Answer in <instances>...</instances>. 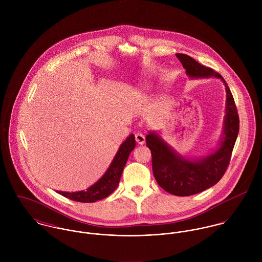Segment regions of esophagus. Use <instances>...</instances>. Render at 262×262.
Masks as SVG:
<instances>
[{"label":"esophagus","instance_id":"esophagus-1","mask_svg":"<svg viewBox=\"0 0 262 262\" xmlns=\"http://www.w3.org/2000/svg\"><path fill=\"white\" fill-rule=\"evenodd\" d=\"M135 140H136V142H137L138 144L142 145V144H144V142H145V137H144V135L141 134V133H136V134H135Z\"/></svg>","mask_w":262,"mask_h":262}]
</instances>
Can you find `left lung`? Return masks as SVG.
Returning a JSON list of instances; mask_svg holds the SVG:
<instances>
[{
	"label": "left lung",
	"instance_id": "8db88e82",
	"mask_svg": "<svg viewBox=\"0 0 262 262\" xmlns=\"http://www.w3.org/2000/svg\"><path fill=\"white\" fill-rule=\"evenodd\" d=\"M189 77L221 78L226 88V116L223 139L219 148L210 155L198 159H187L177 153L156 133L146 135V145L151 150L154 178L167 192L187 196L215 186L224 176L239 132V116L231 91L222 75L207 68L187 54L178 53Z\"/></svg>",
	"mask_w": 262,
	"mask_h": 262
}]
</instances>
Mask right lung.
Returning a JSON list of instances; mask_svg holds the SVG:
<instances>
[{
  "label": "right lung",
  "instance_id": "1",
  "mask_svg": "<svg viewBox=\"0 0 262 262\" xmlns=\"http://www.w3.org/2000/svg\"><path fill=\"white\" fill-rule=\"evenodd\" d=\"M135 136L131 134L121 144L117 154L113 159L111 165L109 166L105 174L95 185L89 187L86 190H80L75 192L57 190V192L70 200L80 203H95L97 201L107 198L118 187L124 166L128 160L129 154L135 148Z\"/></svg>",
  "mask_w": 262,
  "mask_h": 262
}]
</instances>
